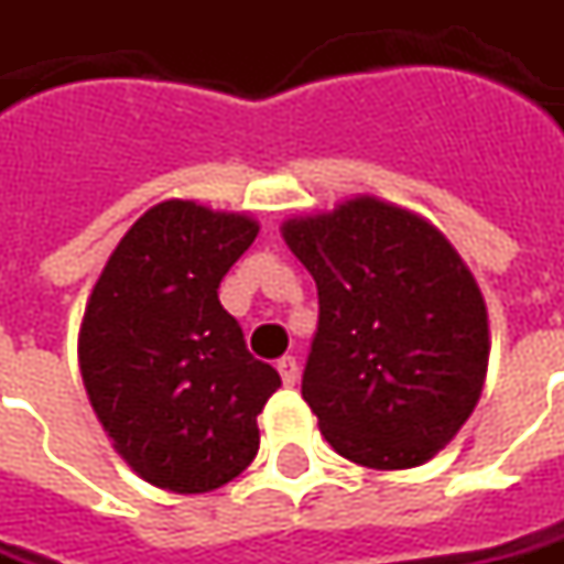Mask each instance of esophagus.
Masks as SVG:
<instances>
[{"mask_svg":"<svg viewBox=\"0 0 564 564\" xmlns=\"http://www.w3.org/2000/svg\"><path fill=\"white\" fill-rule=\"evenodd\" d=\"M278 371H281L283 383H286V387H293V383L300 380V361L293 359V356H283V359L278 361Z\"/></svg>","mask_w":564,"mask_h":564,"instance_id":"obj_1","label":"esophagus"}]
</instances>
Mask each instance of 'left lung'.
I'll return each instance as SVG.
<instances>
[{
	"label": "left lung",
	"instance_id": "1",
	"mask_svg": "<svg viewBox=\"0 0 564 564\" xmlns=\"http://www.w3.org/2000/svg\"><path fill=\"white\" fill-rule=\"evenodd\" d=\"M281 234L318 286L302 399L324 440L361 468L424 465L487 380L490 321L471 268L437 224L375 193L293 215Z\"/></svg>",
	"mask_w": 564,
	"mask_h": 564
}]
</instances>
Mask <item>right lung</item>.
Returning <instances> with one entry per match:
<instances>
[{"instance_id":"obj_1","label":"right lung","mask_w":564,"mask_h":564,"mask_svg":"<svg viewBox=\"0 0 564 564\" xmlns=\"http://www.w3.org/2000/svg\"><path fill=\"white\" fill-rule=\"evenodd\" d=\"M259 237L249 212L165 199L140 215L93 283L77 359L89 405L133 475L212 494L259 453L256 417L281 375L252 359L218 283Z\"/></svg>"}]
</instances>
